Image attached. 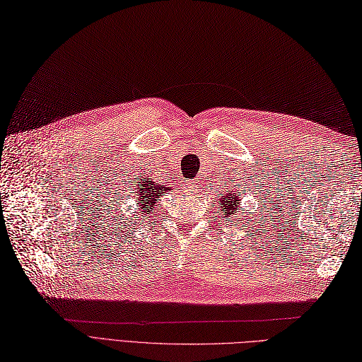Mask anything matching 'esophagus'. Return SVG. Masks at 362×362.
<instances>
[{
    "mask_svg": "<svg viewBox=\"0 0 362 362\" xmlns=\"http://www.w3.org/2000/svg\"><path fill=\"white\" fill-rule=\"evenodd\" d=\"M191 186H194V188H195V182H192V183H191Z\"/></svg>",
    "mask_w": 362,
    "mask_h": 362,
    "instance_id": "1",
    "label": "esophagus"
}]
</instances>
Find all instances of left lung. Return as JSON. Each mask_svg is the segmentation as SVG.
I'll return each instance as SVG.
<instances>
[{
	"label": "left lung",
	"instance_id": "left-lung-1",
	"mask_svg": "<svg viewBox=\"0 0 362 362\" xmlns=\"http://www.w3.org/2000/svg\"><path fill=\"white\" fill-rule=\"evenodd\" d=\"M218 200H219V209H221V214L224 215L226 221H228V223H231L233 218H235V215L240 211L239 209V195L236 192L233 191H228L226 194L221 192V195H218ZM251 221V218H248ZM239 221V218H238Z\"/></svg>",
	"mask_w": 362,
	"mask_h": 362
}]
</instances>
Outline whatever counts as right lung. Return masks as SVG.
Returning a JSON list of instances; mask_svg holds the SVG:
<instances>
[{"instance_id":"right-lung-1","label":"right lung","mask_w":362,"mask_h":362,"mask_svg":"<svg viewBox=\"0 0 362 362\" xmlns=\"http://www.w3.org/2000/svg\"><path fill=\"white\" fill-rule=\"evenodd\" d=\"M136 192V202L138 206H141V209L144 212L155 211V203L156 198H159L164 191H170L168 186L164 185H156L153 180L150 179V176H141L138 182V188H135Z\"/></svg>"}]
</instances>
